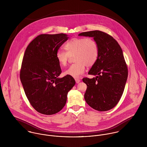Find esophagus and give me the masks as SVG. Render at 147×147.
Returning a JSON list of instances; mask_svg holds the SVG:
<instances>
[{
	"instance_id": "34e87169",
	"label": "esophagus",
	"mask_w": 147,
	"mask_h": 147,
	"mask_svg": "<svg viewBox=\"0 0 147 147\" xmlns=\"http://www.w3.org/2000/svg\"><path fill=\"white\" fill-rule=\"evenodd\" d=\"M75 82L76 83H79L80 82V80L79 79H75Z\"/></svg>"
}]
</instances>
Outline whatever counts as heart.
Here are the masks:
<instances>
[{"label": "heart", "instance_id": "obj_1", "mask_svg": "<svg viewBox=\"0 0 147 147\" xmlns=\"http://www.w3.org/2000/svg\"><path fill=\"white\" fill-rule=\"evenodd\" d=\"M67 52L57 50L56 58L59 64L65 66L69 57L74 55V61L64 72V75L73 78H78L85 69V67L92 66L96 62L99 55V47L97 42L90 37H75L69 40L64 45Z\"/></svg>", "mask_w": 147, "mask_h": 147}]
</instances>
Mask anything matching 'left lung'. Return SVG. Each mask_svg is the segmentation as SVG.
Here are the masks:
<instances>
[{
	"instance_id": "left-lung-1",
	"label": "left lung",
	"mask_w": 147,
	"mask_h": 147,
	"mask_svg": "<svg viewBox=\"0 0 147 147\" xmlns=\"http://www.w3.org/2000/svg\"><path fill=\"white\" fill-rule=\"evenodd\" d=\"M79 36L93 37L99 47L98 59L88 72L96 77L83 79L88 86L84 94L85 100L94 110H109L119 101L128 76L122 50L112 36L102 31L83 32Z\"/></svg>"
}]
</instances>
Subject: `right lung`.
Instances as JSON below:
<instances>
[{
    "label": "right lung",
    "mask_w": 147,
    "mask_h": 147,
    "mask_svg": "<svg viewBox=\"0 0 147 147\" xmlns=\"http://www.w3.org/2000/svg\"><path fill=\"white\" fill-rule=\"evenodd\" d=\"M68 37L65 34H42L32 41L24 54L20 78L30 105L38 113L53 115L65 105L68 92L75 84L62 72L56 53Z\"/></svg>",
    "instance_id": "1"
}]
</instances>
